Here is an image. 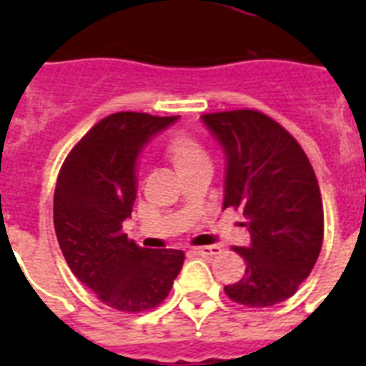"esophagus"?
<instances>
[{"label": "esophagus", "instance_id": "34e87169", "mask_svg": "<svg viewBox=\"0 0 366 366\" xmlns=\"http://www.w3.org/2000/svg\"><path fill=\"white\" fill-rule=\"evenodd\" d=\"M220 250L222 249H220L218 244H209V247H194L189 252L195 256H214V254H220Z\"/></svg>", "mask_w": 366, "mask_h": 366}]
</instances>
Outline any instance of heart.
<instances>
[{
	"instance_id": "heart-1",
	"label": "heart",
	"mask_w": 366,
	"mask_h": 366,
	"mask_svg": "<svg viewBox=\"0 0 366 366\" xmlns=\"http://www.w3.org/2000/svg\"><path fill=\"white\" fill-rule=\"evenodd\" d=\"M167 159L171 161L178 174L194 171L199 167H209V155L197 138L188 132H172L163 144Z\"/></svg>"
}]
</instances>
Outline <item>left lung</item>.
<instances>
[{"label":"left lung","mask_w":366,"mask_h":366,"mask_svg":"<svg viewBox=\"0 0 366 366\" xmlns=\"http://www.w3.org/2000/svg\"><path fill=\"white\" fill-rule=\"evenodd\" d=\"M226 155L224 209H241L249 247L244 275L224 287L249 307H269L295 295L323 244V201L313 167L289 131L256 110L201 116Z\"/></svg>","instance_id":"left-lung-1"}]
</instances>
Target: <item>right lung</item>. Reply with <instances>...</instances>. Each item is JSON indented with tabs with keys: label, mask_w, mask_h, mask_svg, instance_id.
Segmentation results:
<instances>
[{
	"label": "right lung",
	"mask_w": 366,
	"mask_h": 366,
	"mask_svg": "<svg viewBox=\"0 0 366 366\" xmlns=\"http://www.w3.org/2000/svg\"><path fill=\"white\" fill-rule=\"evenodd\" d=\"M178 117L117 112L74 146L54 189V232L68 266L114 310L159 306L182 269V250L154 252L123 234L137 199V159Z\"/></svg>",
	"instance_id": "add662e5"
}]
</instances>
